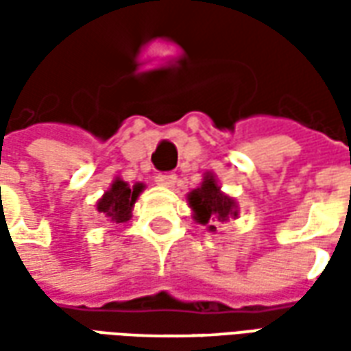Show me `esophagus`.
<instances>
[{
  "label": "esophagus",
  "mask_w": 351,
  "mask_h": 351,
  "mask_svg": "<svg viewBox=\"0 0 351 351\" xmlns=\"http://www.w3.org/2000/svg\"><path fill=\"white\" fill-rule=\"evenodd\" d=\"M156 184L161 188H175L176 175H158L156 176Z\"/></svg>",
  "instance_id": "34e87169"
}]
</instances>
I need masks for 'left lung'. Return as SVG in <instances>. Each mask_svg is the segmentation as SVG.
Wrapping results in <instances>:
<instances>
[{
    "instance_id": "1",
    "label": "left lung",
    "mask_w": 351,
    "mask_h": 351,
    "mask_svg": "<svg viewBox=\"0 0 351 351\" xmlns=\"http://www.w3.org/2000/svg\"><path fill=\"white\" fill-rule=\"evenodd\" d=\"M186 199H188V205L193 213V220L201 226H206L210 233L216 231L218 223H226L229 221V218H233V220L239 218L237 201L221 191L218 178L210 171H206L201 186L191 190Z\"/></svg>"
}]
</instances>
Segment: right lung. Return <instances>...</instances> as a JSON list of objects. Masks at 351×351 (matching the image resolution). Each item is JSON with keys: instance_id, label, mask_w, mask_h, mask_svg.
Instances as JSON below:
<instances>
[{"instance_id": "obj_1", "label": "right lung", "mask_w": 351, "mask_h": 351, "mask_svg": "<svg viewBox=\"0 0 351 351\" xmlns=\"http://www.w3.org/2000/svg\"><path fill=\"white\" fill-rule=\"evenodd\" d=\"M143 190H145V184L143 182L130 186L120 176H116L112 184H110V188L95 203V208H97V213H101V216L107 221L123 223V221L131 220L133 206L137 203L138 195H141Z\"/></svg>"}]
</instances>
